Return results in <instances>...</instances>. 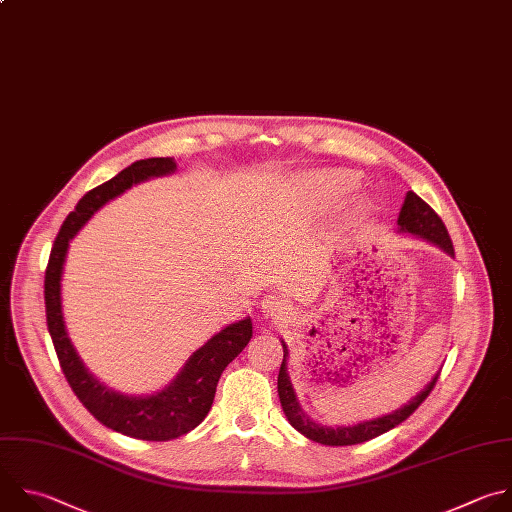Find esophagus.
Masks as SVG:
<instances>
[{"mask_svg": "<svg viewBox=\"0 0 512 512\" xmlns=\"http://www.w3.org/2000/svg\"><path fill=\"white\" fill-rule=\"evenodd\" d=\"M261 309H263V315L267 317H273V315L279 317L285 313V303L275 295H265L261 301Z\"/></svg>", "mask_w": 512, "mask_h": 512, "instance_id": "34e87169", "label": "esophagus"}]
</instances>
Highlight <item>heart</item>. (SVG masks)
Returning <instances> with one entry per match:
<instances>
[{
    "label": "heart",
    "mask_w": 512,
    "mask_h": 512,
    "mask_svg": "<svg viewBox=\"0 0 512 512\" xmlns=\"http://www.w3.org/2000/svg\"><path fill=\"white\" fill-rule=\"evenodd\" d=\"M352 185H354V179L350 175H333V177H327L323 183H319L313 195L321 201H327V199H333L335 195H342Z\"/></svg>",
    "instance_id": "heart-1"
}]
</instances>
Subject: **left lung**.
<instances>
[{
	"label": "left lung",
	"mask_w": 512,
	"mask_h": 512,
	"mask_svg": "<svg viewBox=\"0 0 512 512\" xmlns=\"http://www.w3.org/2000/svg\"><path fill=\"white\" fill-rule=\"evenodd\" d=\"M398 225H400V231L404 233H412V235H418L426 241H432L436 243L438 247H442L446 253L454 255V247H452V239L442 223V219L438 217V213L426 203L422 201L416 193H408L406 195V201H404V207L400 211V217H398ZM287 348L283 344V362H281V368H279V376H277V392H279V400H281V406H283V412L287 416V420L291 422V426L295 430H299L303 436H307L309 440L313 442H319V444H325V446H352V444H362V442H368L388 430H392L394 426L402 424L406 418H410L416 408L430 396V392L434 390L436 382H438V376H434V380L424 388V392H420L410 404H406L404 408L388 414V416H382V418H376V420H370V422H362V424H356V426H339V428H327V426H319L315 422H311L303 410L299 408V402L293 394V388H291V380H289V374H287Z\"/></svg>",
	"instance_id": "8db88e82"
}]
</instances>
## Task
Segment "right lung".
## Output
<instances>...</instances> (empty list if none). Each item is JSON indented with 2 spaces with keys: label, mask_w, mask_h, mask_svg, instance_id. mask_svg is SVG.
<instances>
[{
  "label": "right lung",
  "mask_w": 512,
  "mask_h": 512,
  "mask_svg": "<svg viewBox=\"0 0 512 512\" xmlns=\"http://www.w3.org/2000/svg\"><path fill=\"white\" fill-rule=\"evenodd\" d=\"M175 168L177 162L170 156L136 160L114 179L88 191L80 199L76 209L68 215L54 241L44 281L48 329L58 354L60 368L72 392L100 424L124 436L150 442L179 438L197 428L205 420L213 406L217 384L223 370L249 344V339L253 335L251 319L233 323L215 337H211L201 350H197L191 356V360L177 376V380H173V384L164 388L162 392L146 398L124 396L108 390L98 380H94L76 356V350L70 344L62 319L60 279L64 259L68 253V243L80 231V227L92 217L94 211H98L106 201L118 197L132 185L146 181L150 177L168 175L173 173Z\"/></svg>",
  "instance_id": "add662e5"
}]
</instances>
